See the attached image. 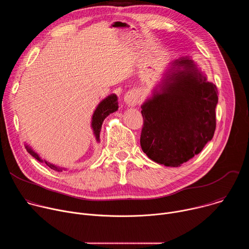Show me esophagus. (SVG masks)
<instances>
[{
  "label": "esophagus",
  "mask_w": 249,
  "mask_h": 249,
  "mask_svg": "<svg viewBox=\"0 0 249 249\" xmlns=\"http://www.w3.org/2000/svg\"><path fill=\"white\" fill-rule=\"evenodd\" d=\"M124 101L128 106H136L140 103V94L137 90H130L124 96Z\"/></svg>",
  "instance_id": "34e87169"
}]
</instances>
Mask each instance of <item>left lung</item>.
Segmentation results:
<instances>
[{
  "label": "left lung",
  "mask_w": 249,
  "mask_h": 249,
  "mask_svg": "<svg viewBox=\"0 0 249 249\" xmlns=\"http://www.w3.org/2000/svg\"><path fill=\"white\" fill-rule=\"evenodd\" d=\"M217 87L189 57L173 61L142 104L140 144L149 159L177 167L198 155L216 130Z\"/></svg>",
  "instance_id": "8db88e82"
}]
</instances>
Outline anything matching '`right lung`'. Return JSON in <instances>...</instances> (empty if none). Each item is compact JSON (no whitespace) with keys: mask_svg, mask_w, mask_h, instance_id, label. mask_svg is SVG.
I'll list each match as a JSON object with an SVG mask.
<instances>
[{"mask_svg":"<svg viewBox=\"0 0 249 249\" xmlns=\"http://www.w3.org/2000/svg\"><path fill=\"white\" fill-rule=\"evenodd\" d=\"M117 99H118L117 95L113 93V94L108 95L107 97H105L96 106V108H95V110L92 114V117H91V128H92L93 135H94L97 142H99V134H100L101 126H102V123H103L104 119L107 117L109 114L118 110V101H117ZM25 149L33 158H35L40 162H45L51 169L56 170V171H63L64 170V168L59 167L57 165H54V164L46 161L45 160H42L38 156V154L35 153L28 145H25Z\"/></svg>","mask_w":249,"mask_h":249,"instance_id":"obj_1","label":"right lung"}]
</instances>
